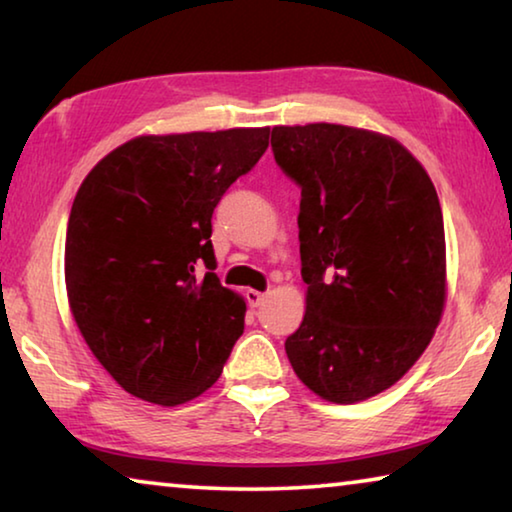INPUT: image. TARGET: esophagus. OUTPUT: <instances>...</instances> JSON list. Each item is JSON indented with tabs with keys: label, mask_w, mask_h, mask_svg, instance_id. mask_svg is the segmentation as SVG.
<instances>
[{
	"label": "esophagus",
	"mask_w": 512,
	"mask_h": 512,
	"mask_svg": "<svg viewBox=\"0 0 512 512\" xmlns=\"http://www.w3.org/2000/svg\"><path fill=\"white\" fill-rule=\"evenodd\" d=\"M264 298H266V294H262V291H257V289L246 291V300H248L250 307H259L264 303Z\"/></svg>",
	"instance_id": "esophagus-1"
}]
</instances>
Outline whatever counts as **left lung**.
<instances>
[{
	"label": "left lung",
	"instance_id": "1",
	"mask_svg": "<svg viewBox=\"0 0 512 512\" xmlns=\"http://www.w3.org/2000/svg\"><path fill=\"white\" fill-rule=\"evenodd\" d=\"M275 164L300 189L303 323L285 351L332 403L392 387L431 344L446 296L442 207L424 166L389 136L273 127Z\"/></svg>",
	"mask_w": 512,
	"mask_h": 512
}]
</instances>
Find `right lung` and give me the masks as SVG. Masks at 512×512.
<instances>
[{
    "label": "right lung",
    "instance_id": "add662e5",
    "mask_svg": "<svg viewBox=\"0 0 512 512\" xmlns=\"http://www.w3.org/2000/svg\"><path fill=\"white\" fill-rule=\"evenodd\" d=\"M269 132L139 136L81 182L66 232L70 310L125 392L180 405L221 376L246 303L212 273V214Z\"/></svg>",
    "mask_w": 512,
    "mask_h": 512
}]
</instances>
